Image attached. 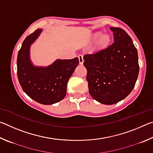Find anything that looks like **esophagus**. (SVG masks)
I'll use <instances>...</instances> for the list:
<instances>
[{
	"label": "esophagus",
	"instance_id": "esophagus-1",
	"mask_svg": "<svg viewBox=\"0 0 153 153\" xmlns=\"http://www.w3.org/2000/svg\"><path fill=\"white\" fill-rule=\"evenodd\" d=\"M78 58H79V63L80 65H83L84 63V58H83V55H79L78 56Z\"/></svg>",
	"mask_w": 153,
	"mask_h": 153
}]
</instances>
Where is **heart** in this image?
Wrapping results in <instances>:
<instances>
[{
	"label": "heart",
	"mask_w": 153,
	"mask_h": 153,
	"mask_svg": "<svg viewBox=\"0 0 153 153\" xmlns=\"http://www.w3.org/2000/svg\"><path fill=\"white\" fill-rule=\"evenodd\" d=\"M92 39L97 40V46L100 49L107 48L111 45L112 41V37L107 33H104L102 34V32H97L93 33Z\"/></svg>",
	"instance_id": "1"
}]
</instances>
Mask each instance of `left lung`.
Segmentation results:
<instances>
[{"label":"left lung","instance_id":"obj_1","mask_svg":"<svg viewBox=\"0 0 153 153\" xmlns=\"http://www.w3.org/2000/svg\"><path fill=\"white\" fill-rule=\"evenodd\" d=\"M114 42L84 56L89 93L97 101L113 105L129 94L139 73L138 56L132 40L120 27H110Z\"/></svg>","mask_w":153,"mask_h":153}]
</instances>
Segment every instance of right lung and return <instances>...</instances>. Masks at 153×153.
<instances>
[{
    "label": "right lung",
    "mask_w": 153,
    "mask_h": 153,
    "mask_svg": "<svg viewBox=\"0 0 153 153\" xmlns=\"http://www.w3.org/2000/svg\"><path fill=\"white\" fill-rule=\"evenodd\" d=\"M42 32V29L36 30L23 42L17 55V77L23 90L32 99L42 105H52L65 97L67 82L79 59H57L48 67L33 65L30 46Z\"/></svg>",
    "instance_id": "obj_1"
}]
</instances>
